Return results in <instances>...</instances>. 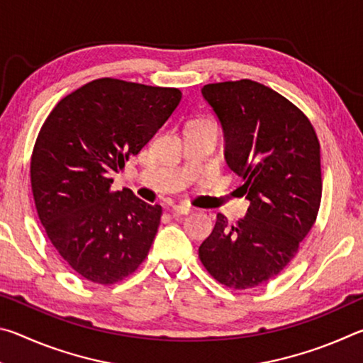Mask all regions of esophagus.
Segmentation results:
<instances>
[{"mask_svg": "<svg viewBox=\"0 0 363 363\" xmlns=\"http://www.w3.org/2000/svg\"><path fill=\"white\" fill-rule=\"evenodd\" d=\"M189 213H192V208L190 206H186V205L171 206V214H173V216H181V214H189Z\"/></svg>", "mask_w": 363, "mask_h": 363, "instance_id": "obj_1", "label": "esophagus"}]
</instances>
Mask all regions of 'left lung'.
<instances>
[{
	"instance_id": "obj_1",
	"label": "left lung",
	"mask_w": 363,
	"mask_h": 363,
	"mask_svg": "<svg viewBox=\"0 0 363 363\" xmlns=\"http://www.w3.org/2000/svg\"><path fill=\"white\" fill-rule=\"evenodd\" d=\"M201 96L224 133V157L250 201L230 225L218 213L199 256L219 284L255 288L280 274L315 223L322 199L320 144L301 110L251 79L205 84Z\"/></svg>"
}]
</instances>
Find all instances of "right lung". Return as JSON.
Returning a JSON list of instances; mask_svg holds the SVG:
<instances>
[{
	"mask_svg": "<svg viewBox=\"0 0 363 363\" xmlns=\"http://www.w3.org/2000/svg\"><path fill=\"white\" fill-rule=\"evenodd\" d=\"M181 99L176 88L99 78L65 96L43 125L30 164L36 211L57 253L86 280L116 284L149 253L162 206L110 186Z\"/></svg>",
	"mask_w": 363,
	"mask_h": 363,
	"instance_id": "add662e5",
	"label": "right lung"
}]
</instances>
